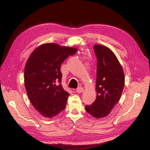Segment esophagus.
Listing matches in <instances>:
<instances>
[{
  "instance_id": "1",
  "label": "esophagus",
  "mask_w": 150,
  "mask_h": 150,
  "mask_svg": "<svg viewBox=\"0 0 150 150\" xmlns=\"http://www.w3.org/2000/svg\"><path fill=\"white\" fill-rule=\"evenodd\" d=\"M76 92H78V93H82V92H84V89H83V88L80 87V88H78L76 89Z\"/></svg>"
}]
</instances>
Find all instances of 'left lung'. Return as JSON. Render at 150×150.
Here are the masks:
<instances>
[{"label": "left lung", "mask_w": 150, "mask_h": 150, "mask_svg": "<svg viewBox=\"0 0 150 150\" xmlns=\"http://www.w3.org/2000/svg\"><path fill=\"white\" fill-rule=\"evenodd\" d=\"M97 58L96 101L86 106V111L93 117L101 119L111 112L119 101L125 84L123 68L114 53L108 47L95 44Z\"/></svg>", "instance_id": "left-lung-1"}]
</instances>
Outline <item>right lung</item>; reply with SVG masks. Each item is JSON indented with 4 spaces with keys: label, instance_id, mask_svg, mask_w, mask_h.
Segmentation results:
<instances>
[{
    "label": "right lung",
    "instance_id": "right-lung-1",
    "mask_svg": "<svg viewBox=\"0 0 150 150\" xmlns=\"http://www.w3.org/2000/svg\"><path fill=\"white\" fill-rule=\"evenodd\" d=\"M77 50L46 43L36 48L27 61L24 69L26 92L33 107L44 117H54L66 107L70 94L61 84L60 67L63 61Z\"/></svg>",
    "mask_w": 150,
    "mask_h": 150
}]
</instances>
